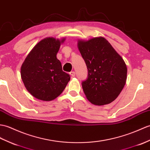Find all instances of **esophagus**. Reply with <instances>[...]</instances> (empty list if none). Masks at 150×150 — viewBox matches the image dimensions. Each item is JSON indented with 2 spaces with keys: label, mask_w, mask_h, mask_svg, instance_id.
Segmentation results:
<instances>
[{
  "label": "esophagus",
  "mask_w": 150,
  "mask_h": 150,
  "mask_svg": "<svg viewBox=\"0 0 150 150\" xmlns=\"http://www.w3.org/2000/svg\"><path fill=\"white\" fill-rule=\"evenodd\" d=\"M69 74H70V75L72 76V77H74V76H75V71H71V72H69Z\"/></svg>",
  "instance_id": "1"
}]
</instances>
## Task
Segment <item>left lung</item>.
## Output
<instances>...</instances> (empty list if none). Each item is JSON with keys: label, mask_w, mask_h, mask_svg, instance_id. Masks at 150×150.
Returning a JSON list of instances; mask_svg holds the SVG:
<instances>
[{"label": "left lung", "mask_w": 150, "mask_h": 150, "mask_svg": "<svg viewBox=\"0 0 150 150\" xmlns=\"http://www.w3.org/2000/svg\"><path fill=\"white\" fill-rule=\"evenodd\" d=\"M78 48L88 69L82 83L87 99L96 105L112 102L127 81V65L121 55L103 37L78 40Z\"/></svg>", "instance_id": "1"}]
</instances>
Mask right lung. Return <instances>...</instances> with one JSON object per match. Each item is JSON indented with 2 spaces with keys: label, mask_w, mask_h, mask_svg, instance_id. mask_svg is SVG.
<instances>
[{
  "label": "right lung",
  "mask_w": 150,
  "mask_h": 150,
  "mask_svg": "<svg viewBox=\"0 0 150 150\" xmlns=\"http://www.w3.org/2000/svg\"><path fill=\"white\" fill-rule=\"evenodd\" d=\"M64 41L65 38H44L34 47L21 67L24 86L38 100L48 102L56 98L70 80L56 56Z\"/></svg>",
  "instance_id": "1"
}]
</instances>
